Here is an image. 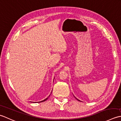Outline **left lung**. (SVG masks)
<instances>
[{
	"label": "left lung",
	"instance_id": "1",
	"mask_svg": "<svg viewBox=\"0 0 121 121\" xmlns=\"http://www.w3.org/2000/svg\"><path fill=\"white\" fill-rule=\"evenodd\" d=\"M76 99H77V98H76ZM77 100H78V101H80V100H78V99H77Z\"/></svg>",
	"mask_w": 121,
	"mask_h": 121
}]
</instances>
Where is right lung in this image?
Listing matches in <instances>:
<instances>
[{
    "mask_svg": "<svg viewBox=\"0 0 121 121\" xmlns=\"http://www.w3.org/2000/svg\"><path fill=\"white\" fill-rule=\"evenodd\" d=\"M51 93H52V92H51ZM50 95H49V97H50ZM48 98H46L45 99H44V100H43V101H41L38 102V103H39V102H44V101H46V100H48Z\"/></svg>",
    "mask_w": 121,
    "mask_h": 121,
    "instance_id": "1",
    "label": "right lung"
}]
</instances>
